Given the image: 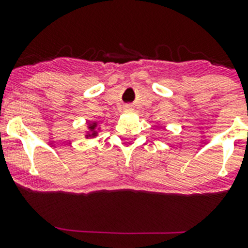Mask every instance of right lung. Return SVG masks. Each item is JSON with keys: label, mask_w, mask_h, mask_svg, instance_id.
I'll return each instance as SVG.
<instances>
[{"label": "right lung", "mask_w": 248, "mask_h": 248, "mask_svg": "<svg viewBox=\"0 0 248 248\" xmlns=\"http://www.w3.org/2000/svg\"><path fill=\"white\" fill-rule=\"evenodd\" d=\"M98 123L97 122H92L88 123V131H87V135L85 138H94L98 135Z\"/></svg>", "instance_id": "obj_1"}]
</instances>
